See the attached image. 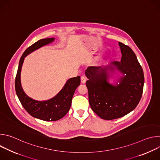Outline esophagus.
I'll use <instances>...</instances> for the list:
<instances>
[{"label":"esophagus","instance_id":"34e87169","mask_svg":"<svg viewBox=\"0 0 160 160\" xmlns=\"http://www.w3.org/2000/svg\"><path fill=\"white\" fill-rule=\"evenodd\" d=\"M86 80H87V79H86V77L85 76L83 75V76L81 77V82L82 83H85L86 82Z\"/></svg>","mask_w":160,"mask_h":160}]
</instances>
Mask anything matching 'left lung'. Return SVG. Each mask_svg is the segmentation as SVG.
I'll return each mask as SVG.
<instances>
[{
	"instance_id": "obj_1",
	"label": "left lung",
	"mask_w": 160,
	"mask_h": 160,
	"mask_svg": "<svg viewBox=\"0 0 160 160\" xmlns=\"http://www.w3.org/2000/svg\"><path fill=\"white\" fill-rule=\"evenodd\" d=\"M122 57L120 62L111 65L89 66L85 70L88 101L92 109L102 119L121 118L133 111L139 104L143 92L144 77L142 68L132 49L119 42ZM118 69L123 76L119 84L112 85L107 81L108 71Z\"/></svg>"
}]
</instances>
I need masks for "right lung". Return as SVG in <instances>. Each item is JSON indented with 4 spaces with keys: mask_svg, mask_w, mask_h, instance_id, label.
Returning a JSON list of instances; mask_svg holds the SVG:
<instances>
[{
    "mask_svg": "<svg viewBox=\"0 0 160 160\" xmlns=\"http://www.w3.org/2000/svg\"><path fill=\"white\" fill-rule=\"evenodd\" d=\"M54 38L40 39L27 49L20 58L15 79V90L18 99L25 110L34 118L46 121H57L64 117L69 111L75 91L80 84V77L68 80L60 92L54 98L47 101H36L28 97L21 84V71L25 58L34 51L48 45Z\"/></svg>",
    "mask_w": 160,
    "mask_h": 160,
    "instance_id": "1",
    "label": "right lung"
}]
</instances>
